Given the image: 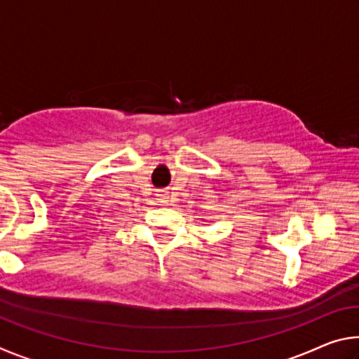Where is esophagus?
Instances as JSON below:
<instances>
[{
  "label": "esophagus",
  "instance_id": "obj_1",
  "mask_svg": "<svg viewBox=\"0 0 359 359\" xmlns=\"http://www.w3.org/2000/svg\"><path fill=\"white\" fill-rule=\"evenodd\" d=\"M158 196H160V199H161V203H168V193L166 191H160V194H158Z\"/></svg>",
  "mask_w": 359,
  "mask_h": 359
}]
</instances>
